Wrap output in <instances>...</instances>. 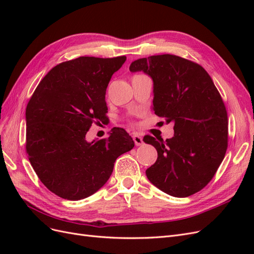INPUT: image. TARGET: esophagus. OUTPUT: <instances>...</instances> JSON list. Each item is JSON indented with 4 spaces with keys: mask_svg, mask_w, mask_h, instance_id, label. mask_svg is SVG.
Returning <instances> with one entry per match:
<instances>
[{
    "mask_svg": "<svg viewBox=\"0 0 254 254\" xmlns=\"http://www.w3.org/2000/svg\"><path fill=\"white\" fill-rule=\"evenodd\" d=\"M132 139H133L134 144H135L136 146H140V145L143 144V137H142L139 133H133Z\"/></svg>",
    "mask_w": 254,
    "mask_h": 254,
    "instance_id": "34e87169",
    "label": "esophagus"
}]
</instances>
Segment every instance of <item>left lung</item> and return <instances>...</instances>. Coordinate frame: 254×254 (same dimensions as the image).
<instances>
[{"label":"left lung","instance_id":"1","mask_svg":"<svg viewBox=\"0 0 254 254\" xmlns=\"http://www.w3.org/2000/svg\"><path fill=\"white\" fill-rule=\"evenodd\" d=\"M129 70L150 76L152 109L174 123L172 139L144 136L158 151L146 176L171 196L197 193L212 180L228 148V115L217 88L201 65L170 54L134 60Z\"/></svg>","mask_w":254,"mask_h":254}]
</instances>
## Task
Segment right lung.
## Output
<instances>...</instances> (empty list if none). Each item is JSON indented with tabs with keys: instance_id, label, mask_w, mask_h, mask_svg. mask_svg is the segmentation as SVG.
Returning <instances> with one entry per match:
<instances>
[{
	"instance_id": "1",
	"label": "right lung",
	"mask_w": 254,
	"mask_h": 254,
	"mask_svg": "<svg viewBox=\"0 0 254 254\" xmlns=\"http://www.w3.org/2000/svg\"><path fill=\"white\" fill-rule=\"evenodd\" d=\"M126 61L78 57L54 66L39 82L26 107V152L38 178L52 193L79 200L110 178L115 160L131 150L123 128L87 142L93 123L108 112L105 101L111 76Z\"/></svg>"
}]
</instances>
